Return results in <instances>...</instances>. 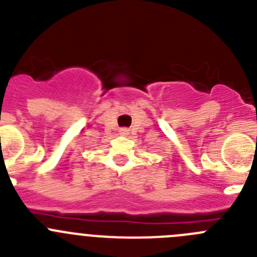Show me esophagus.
Wrapping results in <instances>:
<instances>
[{"label":"esophagus","mask_w":257,"mask_h":257,"mask_svg":"<svg viewBox=\"0 0 257 257\" xmlns=\"http://www.w3.org/2000/svg\"><path fill=\"white\" fill-rule=\"evenodd\" d=\"M119 134H121L122 136H126L128 135V130H127V128H121V130H119Z\"/></svg>","instance_id":"obj_1"}]
</instances>
